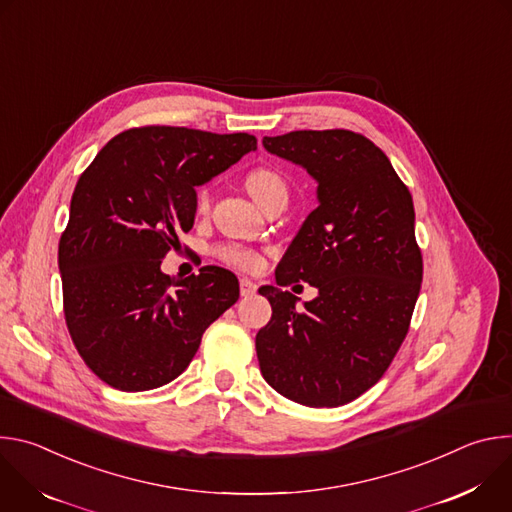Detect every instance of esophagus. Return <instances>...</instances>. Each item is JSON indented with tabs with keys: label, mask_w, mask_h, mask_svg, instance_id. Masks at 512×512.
Segmentation results:
<instances>
[{
	"label": "esophagus",
	"mask_w": 512,
	"mask_h": 512,
	"mask_svg": "<svg viewBox=\"0 0 512 512\" xmlns=\"http://www.w3.org/2000/svg\"><path fill=\"white\" fill-rule=\"evenodd\" d=\"M257 291V283L255 281H251V279H247V277H243L241 279V296L243 298H249V296H253Z\"/></svg>",
	"instance_id": "obj_1"
}]
</instances>
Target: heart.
Returning a JSON list of instances; mask_svg holds the SVG:
<instances>
[{"mask_svg":"<svg viewBox=\"0 0 512 512\" xmlns=\"http://www.w3.org/2000/svg\"><path fill=\"white\" fill-rule=\"evenodd\" d=\"M247 190L255 198L259 206H263L273 196H287V186L279 174L273 170H255L247 176ZM210 204V192L208 188H202L196 196V208L198 212H206ZM216 255L223 261L241 267V269H257L261 265V259L255 251L239 247V245H223L216 249Z\"/></svg>","mask_w":512,"mask_h":512,"instance_id":"1","label":"heart"}]
</instances>
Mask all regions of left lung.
<instances>
[{
    "label": "left lung",
    "instance_id": "1",
    "mask_svg": "<svg viewBox=\"0 0 512 512\" xmlns=\"http://www.w3.org/2000/svg\"><path fill=\"white\" fill-rule=\"evenodd\" d=\"M263 148L318 184V208L275 269L277 285L302 279L318 296L298 308L289 291L259 289L273 310L255 338L261 375L300 405L338 407L385 375L409 330L423 275L413 198L360 133L289 131Z\"/></svg>",
    "mask_w": 512,
    "mask_h": 512
}]
</instances>
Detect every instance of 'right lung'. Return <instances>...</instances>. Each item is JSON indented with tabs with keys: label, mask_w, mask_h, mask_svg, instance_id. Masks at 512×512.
<instances>
[{
	"label": "right lung",
	"mask_w": 512,
	"mask_h": 512,
	"mask_svg": "<svg viewBox=\"0 0 512 512\" xmlns=\"http://www.w3.org/2000/svg\"><path fill=\"white\" fill-rule=\"evenodd\" d=\"M257 150L249 133L150 125L115 135L83 172L58 243L64 318L87 367L119 391L186 371L204 330L239 300V279L162 271L196 216V186Z\"/></svg>",
	"instance_id": "1"
}]
</instances>
